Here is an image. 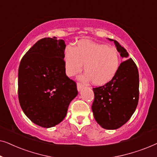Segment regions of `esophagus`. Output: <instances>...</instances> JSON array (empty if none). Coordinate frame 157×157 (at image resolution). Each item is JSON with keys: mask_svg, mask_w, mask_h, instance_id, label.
I'll use <instances>...</instances> for the list:
<instances>
[{"mask_svg": "<svg viewBox=\"0 0 157 157\" xmlns=\"http://www.w3.org/2000/svg\"><path fill=\"white\" fill-rule=\"evenodd\" d=\"M83 88V86L82 84H81V83H77V89H78V91H80L81 89H82Z\"/></svg>", "mask_w": 157, "mask_h": 157, "instance_id": "obj_1", "label": "esophagus"}]
</instances>
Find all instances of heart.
<instances>
[{
	"label": "heart",
	"mask_w": 157,
	"mask_h": 157,
	"mask_svg": "<svg viewBox=\"0 0 157 157\" xmlns=\"http://www.w3.org/2000/svg\"><path fill=\"white\" fill-rule=\"evenodd\" d=\"M66 73L72 76L83 68L86 75L83 81H90L96 86H104L112 80L120 67L118 51L106 45L90 40H80L76 47L68 46L64 51Z\"/></svg>",
	"instance_id": "1"
}]
</instances>
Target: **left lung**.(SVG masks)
Returning <instances> with one entry per match:
<instances>
[{"mask_svg":"<svg viewBox=\"0 0 157 157\" xmlns=\"http://www.w3.org/2000/svg\"><path fill=\"white\" fill-rule=\"evenodd\" d=\"M113 41L123 59L114 78L103 86L93 89L92 104L94 119L105 129L113 130L125 124L136 110L139 101V78L138 68L128 53L117 40Z\"/></svg>","mask_w":157,"mask_h":157,"instance_id":"8db88e82","label":"left lung"}]
</instances>
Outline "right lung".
Returning <instances> with one entry per match:
<instances>
[{
	"mask_svg": "<svg viewBox=\"0 0 157 157\" xmlns=\"http://www.w3.org/2000/svg\"><path fill=\"white\" fill-rule=\"evenodd\" d=\"M44 38L21 59L18 99L25 116L36 125L55 126L63 121L70 103L78 95L76 84L66 75L63 39Z\"/></svg>",
	"mask_w": 157,
	"mask_h": 157,
	"instance_id": "right-lung-1",
	"label": "right lung"
}]
</instances>
